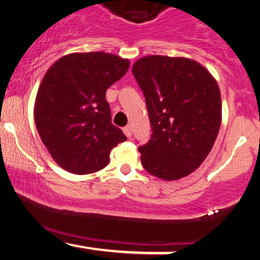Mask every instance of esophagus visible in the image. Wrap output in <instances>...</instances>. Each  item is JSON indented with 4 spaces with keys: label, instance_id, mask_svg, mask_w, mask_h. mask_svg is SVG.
Returning a JSON list of instances; mask_svg holds the SVG:
<instances>
[{
    "label": "esophagus",
    "instance_id": "1",
    "mask_svg": "<svg viewBox=\"0 0 260 260\" xmlns=\"http://www.w3.org/2000/svg\"><path fill=\"white\" fill-rule=\"evenodd\" d=\"M123 132L126 136L128 137V138H131L132 137V128H131V126H126L123 128Z\"/></svg>",
    "mask_w": 260,
    "mask_h": 260
}]
</instances>
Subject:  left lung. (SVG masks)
Here are the masks:
<instances>
[{
  "label": "left lung",
  "instance_id": "1",
  "mask_svg": "<svg viewBox=\"0 0 260 260\" xmlns=\"http://www.w3.org/2000/svg\"><path fill=\"white\" fill-rule=\"evenodd\" d=\"M145 96L153 134L138 148L142 165L165 181L202 165L221 124V95L205 67L186 57L145 56L132 67Z\"/></svg>",
  "mask_w": 260,
  "mask_h": 260
}]
</instances>
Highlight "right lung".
I'll use <instances>...</instances> for the list:
<instances>
[{
    "label": "right lung",
    "mask_w": 260,
    "mask_h": 260,
    "mask_svg": "<svg viewBox=\"0 0 260 260\" xmlns=\"http://www.w3.org/2000/svg\"><path fill=\"white\" fill-rule=\"evenodd\" d=\"M128 68V59L99 51L70 53L47 70L34 120L41 142L66 171H99L109 164L112 148L127 139L112 124L106 90Z\"/></svg>",
    "instance_id": "right-lung-1"
}]
</instances>
